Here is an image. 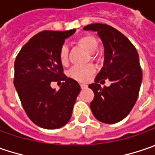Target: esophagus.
<instances>
[{"mask_svg":"<svg viewBox=\"0 0 155 155\" xmlns=\"http://www.w3.org/2000/svg\"><path fill=\"white\" fill-rule=\"evenodd\" d=\"M87 87V85H85V84H81V89H85V88H86Z\"/></svg>","mask_w":155,"mask_h":155,"instance_id":"1","label":"esophagus"}]
</instances>
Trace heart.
<instances>
[{"label": "heart", "mask_w": 155, "mask_h": 155, "mask_svg": "<svg viewBox=\"0 0 155 155\" xmlns=\"http://www.w3.org/2000/svg\"><path fill=\"white\" fill-rule=\"evenodd\" d=\"M77 44L84 48L87 52H88V55L91 60H94L96 58L95 51L98 48V41L96 38L92 35H84L80 38H78ZM59 58L61 64L66 65L68 61V48L67 45H62L59 51ZM94 67L92 64H87L81 67H74L72 68L68 75L72 79L78 81H86L88 78L94 73Z\"/></svg>", "instance_id": "b5f03b06"}]
</instances>
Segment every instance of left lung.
Here are the masks:
<instances>
[{
    "instance_id": "left-lung-1",
    "label": "left lung",
    "mask_w": 155,
    "mask_h": 155,
    "mask_svg": "<svg viewBox=\"0 0 155 155\" xmlns=\"http://www.w3.org/2000/svg\"><path fill=\"white\" fill-rule=\"evenodd\" d=\"M84 30L97 32L104 47L103 67L88 86L94 93L91 111L99 121L117 123L130 113L135 104L142 81L139 54L131 41L111 26L93 23ZM107 78L109 87L101 89L99 82Z\"/></svg>"
}]
</instances>
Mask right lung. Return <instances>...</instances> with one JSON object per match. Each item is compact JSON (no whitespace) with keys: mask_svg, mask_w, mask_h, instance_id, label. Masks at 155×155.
Listing matches in <instances>:
<instances>
[{"mask_svg":"<svg viewBox=\"0 0 155 155\" xmlns=\"http://www.w3.org/2000/svg\"><path fill=\"white\" fill-rule=\"evenodd\" d=\"M75 33L42 31L22 47L15 61L14 84L27 115L39 127L56 129L70 120L81 91L76 81L63 74L59 51L65 40ZM53 81H62L60 89L51 87Z\"/></svg>","mask_w":155,"mask_h":155,"instance_id":"add662e5","label":"right lung"}]
</instances>
